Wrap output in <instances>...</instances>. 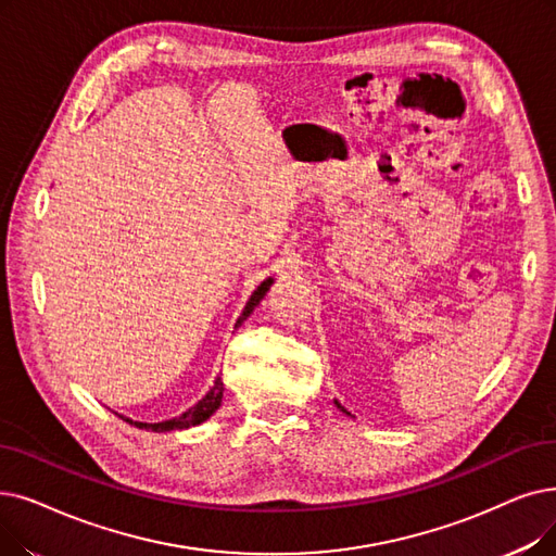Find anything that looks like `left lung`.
Returning <instances> with one entry per match:
<instances>
[{
	"instance_id": "left-lung-1",
	"label": "left lung",
	"mask_w": 556,
	"mask_h": 556,
	"mask_svg": "<svg viewBox=\"0 0 556 556\" xmlns=\"http://www.w3.org/2000/svg\"><path fill=\"white\" fill-rule=\"evenodd\" d=\"M333 404H336V406H338V408H341V412H343V414H348V412H345V408H343V406H341V404H338V402H336V400H333ZM348 416H350V414H348Z\"/></svg>"
}]
</instances>
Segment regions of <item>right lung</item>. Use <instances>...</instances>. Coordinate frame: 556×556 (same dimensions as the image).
<instances>
[{
  "instance_id": "add662e5",
  "label": "right lung",
  "mask_w": 556,
  "mask_h": 556,
  "mask_svg": "<svg viewBox=\"0 0 556 556\" xmlns=\"http://www.w3.org/2000/svg\"><path fill=\"white\" fill-rule=\"evenodd\" d=\"M273 281H275L273 277L261 281V286L256 288V291L252 293V298L248 300L243 313H240V318L236 320V327H240V325H243V323L250 318V313L254 311V306L265 298V293L270 291ZM223 391H225L223 379L215 377V381H213V386H211V391H208L195 406H190L188 412H184L181 416H177V418H173V420H163V422H138V420H131V418H125V416H119V418H123V420L129 422V425H134V427H138V429L159 431V433H161V431H175V429H188V427L202 425L204 420H208L215 412H218L220 402H223Z\"/></svg>"
}]
</instances>
